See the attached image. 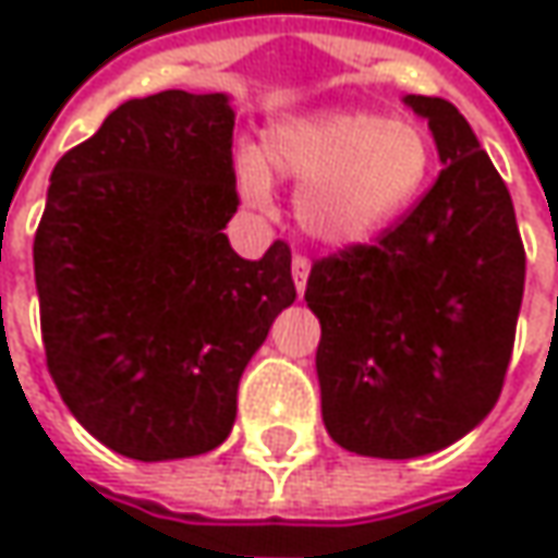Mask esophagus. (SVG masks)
<instances>
[{"label":"esophagus","instance_id":"34e87169","mask_svg":"<svg viewBox=\"0 0 558 558\" xmlns=\"http://www.w3.org/2000/svg\"><path fill=\"white\" fill-rule=\"evenodd\" d=\"M291 276H294V289H298V294H304V289H307V276H311V260H307L304 254H294V257H291Z\"/></svg>","mask_w":558,"mask_h":558}]
</instances>
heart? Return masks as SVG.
<instances>
[{
    "label": "heart",
    "instance_id": "heart-1",
    "mask_svg": "<svg viewBox=\"0 0 558 558\" xmlns=\"http://www.w3.org/2000/svg\"><path fill=\"white\" fill-rule=\"evenodd\" d=\"M435 163L428 130L407 118L369 111H316L272 123L264 158H235L247 202L267 204L272 173L298 180L294 214L304 232L335 247L363 245L416 202Z\"/></svg>",
    "mask_w": 558,
    "mask_h": 558
}]
</instances>
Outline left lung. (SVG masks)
<instances>
[{
    "instance_id": "obj_1",
    "label": "left lung",
    "mask_w": 558,
    "mask_h": 558,
    "mask_svg": "<svg viewBox=\"0 0 558 558\" xmlns=\"http://www.w3.org/2000/svg\"><path fill=\"white\" fill-rule=\"evenodd\" d=\"M403 101L428 120L438 180L373 245L319 257L304 291L323 422L378 460L444 450L494 410L525 291L512 198L472 126L444 98Z\"/></svg>"
}]
</instances>
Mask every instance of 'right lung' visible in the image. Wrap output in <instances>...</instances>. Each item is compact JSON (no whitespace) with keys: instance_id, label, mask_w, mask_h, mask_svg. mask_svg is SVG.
<instances>
[{"instance_id":"right-lung-1","label":"right lung","mask_w":558,"mask_h":558,"mask_svg":"<svg viewBox=\"0 0 558 558\" xmlns=\"http://www.w3.org/2000/svg\"><path fill=\"white\" fill-rule=\"evenodd\" d=\"M235 114L223 93L130 98L54 163L33 239L46 366L120 457L220 447L239 378L294 301L291 247L239 257Z\"/></svg>"}]
</instances>
